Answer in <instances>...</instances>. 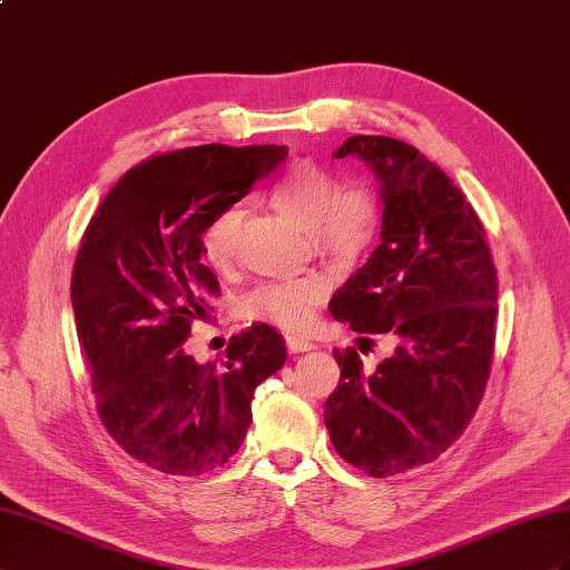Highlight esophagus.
Segmentation results:
<instances>
[{
  "instance_id": "esophagus-1",
  "label": "esophagus",
  "mask_w": 570,
  "mask_h": 570,
  "mask_svg": "<svg viewBox=\"0 0 570 570\" xmlns=\"http://www.w3.org/2000/svg\"><path fill=\"white\" fill-rule=\"evenodd\" d=\"M286 346L291 354H303V352H311V348H315V344L308 337H301V334H288Z\"/></svg>"
}]
</instances>
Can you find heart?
<instances>
[{
	"mask_svg": "<svg viewBox=\"0 0 570 570\" xmlns=\"http://www.w3.org/2000/svg\"><path fill=\"white\" fill-rule=\"evenodd\" d=\"M272 207L294 218L308 230L313 253L334 267H348L368 253L383 222V202L371 183L342 185L340 175L315 164L298 160L269 189ZM243 214L228 209L214 216L202 233V257L216 272L228 269L238 257ZM325 296L320 276L262 284L240 301L247 320H259L298 332L311 325L317 303Z\"/></svg>",
	"mask_w": 570,
	"mask_h": 570,
	"instance_id": "1",
	"label": "heart"
}]
</instances>
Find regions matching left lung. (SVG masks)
<instances>
[{
	"instance_id": "8db88e82",
	"label": "left lung",
	"mask_w": 570,
	"mask_h": 570,
	"mask_svg": "<svg viewBox=\"0 0 570 570\" xmlns=\"http://www.w3.org/2000/svg\"><path fill=\"white\" fill-rule=\"evenodd\" d=\"M352 154L381 183L383 243L330 313L361 342L390 334L397 346L371 373L356 348L334 352L342 375L325 426L348 464L392 476L433 462L470 426L491 373L499 279L484 226L433 160L371 135L348 137L334 158Z\"/></svg>"
}]
</instances>
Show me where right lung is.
<instances>
[{"mask_svg": "<svg viewBox=\"0 0 570 570\" xmlns=\"http://www.w3.org/2000/svg\"><path fill=\"white\" fill-rule=\"evenodd\" d=\"M288 156L286 146L204 144L129 168L98 204L71 269L77 337L96 412L127 455L164 474L226 464L250 429V402L279 371V332L255 323L226 363L183 352L218 294L202 265V233Z\"/></svg>", "mask_w": 570, "mask_h": 570, "instance_id": "obj_1", "label": "right lung"}]
</instances>
